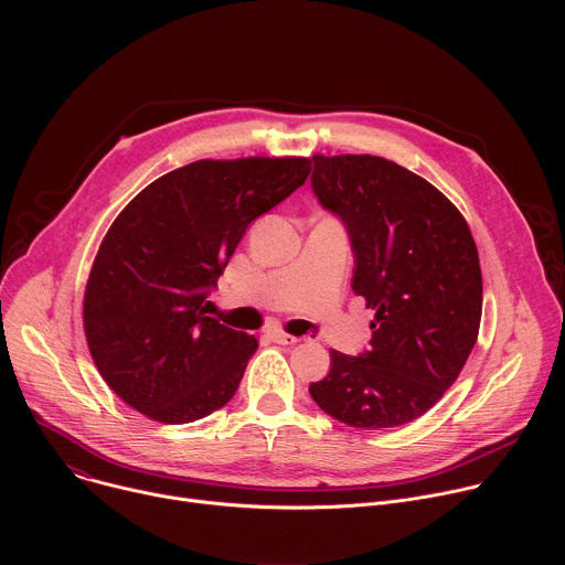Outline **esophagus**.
Instances as JSON below:
<instances>
[{
  "instance_id": "34e87169",
  "label": "esophagus",
  "mask_w": 565,
  "mask_h": 565,
  "mask_svg": "<svg viewBox=\"0 0 565 565\" xmlns=\"http://www.w3.org/2000/svg\"><path fill=\"white\" fill-rule=\"evenodd\" d=\"M266 333H268V338H270L273 342L284 344V347H292V344H297V342H299V338H295V335H290V333L281 331L279 327H270Z\"/></svg>"
}]
</instances>
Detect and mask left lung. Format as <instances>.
<instances>
[{
	"label": "left lung",
	"instance_id": "left-lung-1",
	"mask_svg": "<svg viewBox=\"0 0 565 565\" xmlns=\"http://www.w3.org/2000/svg\"><path fill=\"white\" fill-rule=\"evenodd\" d=\"M310 185L340 216L355 257L353 292L375 308L369 351H331L308 386L321 412L358 429L407 425L462 371L480 327L478 250L456 205L380 156H312Z\"/></svg>",
	"mask_w": 565,
	"mask_h": 565
}]
</instances>
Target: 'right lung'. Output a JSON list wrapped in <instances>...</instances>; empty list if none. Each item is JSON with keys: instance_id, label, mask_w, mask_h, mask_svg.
I'll return each mask as SVG.
<instances>
[{"instance_id": "1", "label": "right lung", "mask_w": 565, "mask_h": 565, "mask_svg": "<svg viewBox=\"0 0 565 565\" xmlns=\"http://www.w3.org/2000/svg\"><path fill=\"white\" fill-rule=\"evenodd\" d=\"M308 158L196 160L116 216L85 290L92 358L129 407L185 425L227 405L257 351L207 295L248 225L303 185Z\"/></svg>"}]
</instances>
